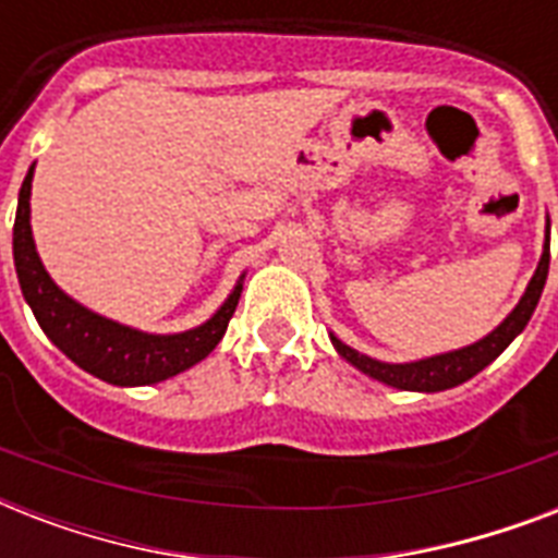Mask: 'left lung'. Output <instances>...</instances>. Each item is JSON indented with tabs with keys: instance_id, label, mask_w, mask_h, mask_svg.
<instances>
[{
	"instance_id": "obj_1",
	"label": "left lung",
	"mask_w": 558,
	"mask_h": 558,
	"mask_svg": "<svg viewBox=\"0 0 558 558\" xmlns=\"http://www.w3.org/2000/svg\"><path fill=\"white\" fill-rule=\"evenodd\" d=\"M547 269H550V219H547L542 260H538L536 271H533V278H530L527 289H524V295H521V301L515 304V310H512L489 336L477 339L475 344H466V348L460 350H449V353H440V356L402 362V365H390V362H379V359L365 356V353L348 348L344 341L336 339L330 332L332 348L339 350V356L344 359V362H350L356 371H362L365 376H371V379L381 381V385H390V388L420 390V393H437V390L458 388V385L472 379L475 373L484 371L486 365H493L495 359L510 348L512 339L521 336V330L527 327V322L533 318V313H536L538 298H542V289H545Z\"/></svg>"
}]
</instances>
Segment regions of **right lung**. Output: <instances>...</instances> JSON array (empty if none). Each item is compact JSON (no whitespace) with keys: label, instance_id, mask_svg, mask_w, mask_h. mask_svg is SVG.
<instances>
[{"label":"right lung","instance_id":"add662e5","mask_svg":"<svg viewBox=\"0 0 558 558\" xmlns=\"http://www.w3.org/2000/svg\"><path fill=\"white\" fill-rule=\"evenodd\" d=\"M31 179H34V165L28 168V177L20 187V202H16L13 266H16L22 295L28 301L37 324L74 365L109 385L135 388V385H156V381L170 379L202 362L217 348L236 310L245 275H240L236 287L231 289V295L222 301L217 313L193 330L161 336V332H144L104 318L92 313L89 306L77 304L72 295H65L39 260L34 234H31Z\"/></svg>","mask_w":558,"mask_h":558}]
</instances>
